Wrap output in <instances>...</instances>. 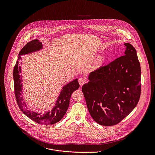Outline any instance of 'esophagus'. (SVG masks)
Segmentation results:
<instances>
[{"label": "esophagus", "instance_id": "obj_1", "mask_svg": "<svg viewBox=\"0 0 155 155\" xmlns=\"http://www.w3.org/2000/svg\"><path fill=\"white\" fill-rule=\"evenodd\" d=\"M78 81H79V84H80L81 86H82L84 84L86 83V80H85L84 78H79V80H78Z\"/></svg>", "mask_w": 155, "mask_h": 155}]
</instances>
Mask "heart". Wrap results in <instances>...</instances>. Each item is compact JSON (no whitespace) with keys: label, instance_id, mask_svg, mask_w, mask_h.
Segmentation results:
<instances>
[{"label":"heart","instance_id":"obj_1","mask_svg":"<svg viewBox=\"0 0 155 155\" xmlns=\"http://www.w3.org/2000/svg\"><path fill=\"white\" fill-rule=\"evenodd\" d=\"M100 63H96V64H95L94 65H93L92 66V68L93 69V70H95V69H97V68H98L99 67H100Z\"/></svg>","mask_w":155,"mask_h":155}]
</instances>
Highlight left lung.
<instances>
[{"mask_svg": "<svg viewBox=\"0 0 155 155\" xmlns=\"http://www.w3.org/2000/svg\"><path fill=\"white\" fill-rule=\"evenodd\" d=\"M124 55L89 74L82 87L89 112L103 126L119 123L136 107L141 94V67L133 45Z\"/></svg>", "mask_w": 155, "mask_h": 155, "instance_id": "left-lung-1", "label": "left lung"}]
</instances>
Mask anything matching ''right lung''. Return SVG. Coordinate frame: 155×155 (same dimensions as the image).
<instances>
[{
    "instance_id": "right-lung-1",
    "label": "right lung",
    "mask_w": 155,
    "mask_h": 155,
    "mask_svg": "<svg viewBox=\"0 0 155 155\" xmlns=\"http://www.w3.org/2000/svg\"><path fill=\"white\" fill-rule=\"evenodd\" d=\"M43 46L42 42L35 39L25 45L19 52V57L13 71L14 91L18 106L26 116L39 124L52 125L59 122L63 117L68 108L71 95L75 90L79 88V84L78 79H75L64 85L57 99L55 106L51 110L39 113L28 110V106L22 98V75L20 74L21 67L19 66V61L21 58V55L42 50Z\"/></svg>"
}]
</instances>
